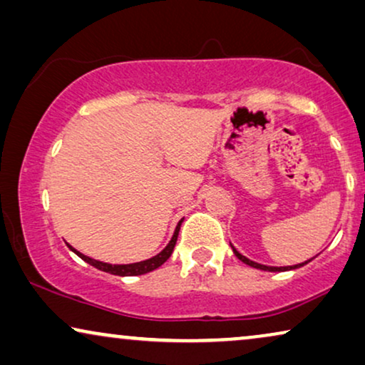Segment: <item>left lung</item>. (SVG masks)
<instances>
[{
  "label": "left lung",
  "mask_w": 365,
  "mask_h": 365,
  "mask_svg": "<svg viewBox=\"0 0 365 365\" xmlns=\"http://www.w3.org/2000/svg\"><path fill=\"white\" fill-rule=\"evenodd\" d=\"M231 247H232V251H234V254H236V257L237 259H241V261L244 262V264H247V266H251V267H256V269H261V271H269V272H282V271H291V269H297V267H302V266H306L307 262H311L312 259H309V261H306V262H301V264H296V266H284V267H274V266H264V264H259V262H254V261H251V259H247L246 256H242L241 252L237 251L236 247L232 246L231 244Z\"/></svg>",
  "instance_id": "1"
}]
</instances>
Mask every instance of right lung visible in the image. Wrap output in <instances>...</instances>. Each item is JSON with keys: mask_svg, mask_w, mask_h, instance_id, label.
Returning a JSON list of instances; mask_svg holds the SVG:
<instances>
[{"mask_svg": "<svg viewBox=\"0 0 365 365\" xmlns=\"http://www.w3.org/2000/svg\"><path fill=\"white\" fill-rule=\"evenodd\" d=\"M181 222L182 219L179 221V224L176 226V231H174L171 241L166 247L163 249L161 252L156 254V256L146 259V261H141V262H133V264H109V262H103V261H98V259H93L89 256H84L83 252H79L74 249L73 246L68 247L71 249L74 254H78L79 257L83 259V261H86L88 264H91L99 271H104V272H109V274H114V276H141V274H146V272H151L154 269H158L159 266H163L164 262L168 261L169 257H171V254L174 251V246H176V241H178V234H179V229H181Z\"/></svg>", "mask_w": 365, "mask_h": 365, "instance_id": "1", "label": "right lung"}]
</instances>
